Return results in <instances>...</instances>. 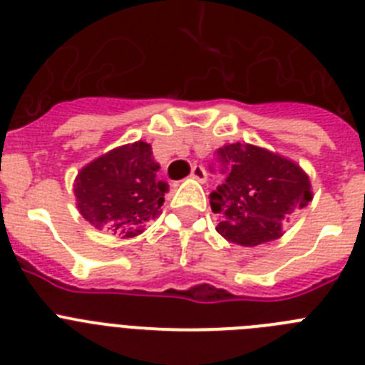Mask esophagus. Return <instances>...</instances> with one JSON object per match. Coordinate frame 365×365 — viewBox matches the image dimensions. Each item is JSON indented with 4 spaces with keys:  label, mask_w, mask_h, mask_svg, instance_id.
<instances>
[{
    "label": "esophagus",
    "mask_w": 365,
    "mask_h": 365,
    "mask_svg": "<svg viewBox=\"0 0 365 365\" xmlns=\"http://www.w3.org/2000/svg\"><path fill=\"white\" fill-rule=\"evenodd\" d=\"M190 175H192V179L199 180V182H205L206 180V172L201 164H195V166L192 168V173H190Z\"/></svg>",
    "instance_id": "1"
}]
</instances>
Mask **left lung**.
I'll use <instances>...</instances> for the list:
<instances>
[{"mask_svg":"<svg viewBox=\"0 0 365 365\" xmlns=\"http://www.w3.org/2000/svg\"><path fill=\"white\" fill-rule=\"evenodd\" d=\"M225 182L210 193L215 230L227 241L256 247L282 237V227L312 201L311 180L291 159L252 144L217 150ZM214 172V166L210 168Z\"/></svg>","mask_w":365,"mask_h":365,"instance_id":"left-lung-1","label":"left lung"}]
</instances>
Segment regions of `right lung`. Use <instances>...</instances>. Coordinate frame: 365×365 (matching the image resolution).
Here are the masks:
<instances>
[{"label": "right lung", "mask_w": 365, "mask_h": 365, "mask_svg": "<svg viewBox=\"0 0 365 365\" xmlns=\"http://www.w3.org/2000/svg\"><path fill=\"white\" fill-rule=\"evenodd\" d=\"M151 144L115 148L83 166L74 179V197L80 214L95 228H111L122 237L146 230L160 215L168 182L159 180V163Z\"/></svg>", "instance_id": "obj_1"}]
</instances>
